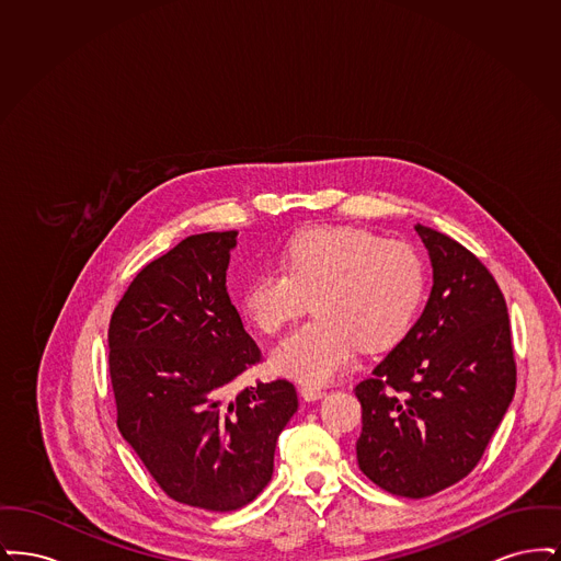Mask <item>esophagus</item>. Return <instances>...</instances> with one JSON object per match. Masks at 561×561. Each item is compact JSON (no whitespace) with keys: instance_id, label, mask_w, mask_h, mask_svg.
Segmentation results:
<instances>
[{"instance_id":"esophagus-1","label":"esophagus","mask_w":561,"mask_h":561,"mask_svg":"<svg viewBox=\"0 0 561 561\" xmlns=\"http://www.w3.org/2000/svg\"><path fill=\"white\" fill-rule=\"evenodd\" d=\"M300 396H302L307 401H318L321 400V398H325V396H328V391H325V389H320V387L302 385V387H300Z\"/></svg>"}]
</instances>
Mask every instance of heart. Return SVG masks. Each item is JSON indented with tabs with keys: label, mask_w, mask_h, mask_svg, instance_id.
I'll list each match as a JSON object with an SVG mask.
<instances>
[{
	"label": "heart",
	"mask_w": 561,
	"mask_h": 561,
	"mask_svg": "<svg viewBox=\"0 0 561 561\" xmlns=\"http://www.w3.org/2000/svg\"><path fill=\"white\" fill-rule=\"evenodd\" d=\"M423 290L425 267L412 245L353 227H318L288 241L284 271L261 273L241 296V311L261 332L277 334L313 300L318 320L277 345L271 364L323 385L347 370L359 347L396 345Z\"/></svg>",
	"instance_id": "b5f03b06"
}]
</instances>
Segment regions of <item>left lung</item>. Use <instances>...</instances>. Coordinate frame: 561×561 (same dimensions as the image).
Returning <instances> with one entry per match:
<instances>
[{
	"label": "left lung",
	"mask_w": 561,
	"mask_h": 561,
	"mask_svg": "<svg viewBox=\"0 0 561 561\" xmlns=\"http://www.w3.org/2000/svg\"><path fill=\"white\" fill-rule=\"evenodd\" d=\"M433 288L416 323L355 387L359 469L382 490L425 499L480 462L515 393L507 302L480 259L414 227Z\"/></svg>",
	"instance_id": "obj_1"
}]
</instances>
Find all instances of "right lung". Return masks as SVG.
Instances as JSON below:
<instances>
[{
	"label": "right lung",
	"mask_w": 561,
	"mask_h": 561,
	"mask_svg": "<svg viewBox=\"0 0 561 561\" xmlns=\"http://www.w3.org/2000/svg\"><path fill=\"white\" fill-rule=\"evenodd\" d=\"M238 231L199 233L133 279L108 323L117 427L161 490L188 507L236 511L273 476L298 410L286 378L233 396L261 362L227 293Z\"/></svg>",
	"instance_id": "obj_1"
}]
</instances>
